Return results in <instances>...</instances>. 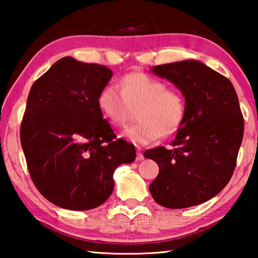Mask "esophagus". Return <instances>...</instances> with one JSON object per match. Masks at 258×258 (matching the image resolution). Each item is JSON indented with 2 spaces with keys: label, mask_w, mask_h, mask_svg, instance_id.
<instances>
[{
  "label": "esophagus",
  "mask_w": 258,
  "mask_h": 258,
  "mask_svg": "<svg viewBox=\"0 0 258 258\" xmlns=\"http://www.w3.org/2000/svg\"><path fill=\"white\" fill-rule=\"evenodd\" d=\"M145 159V156H143V154L141 152V149H140V148H138V150H137V160H143Z\"/></svg>",
  "instance_id": "34e87169"
}]
</instances>
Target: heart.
<instances>
[{
    "label": "heart",
    "mask_w": 258,
    "mask_h": 258,
    "mask_svg": "<svg viewBox=\"0 0 258 258\" xmlns=\"http://www.w3.org/2000/svg\"><path fill=\"white\" fill-rule=\"evenodd\" d=\"M98 107L107 120L116 127L124 126L137 109L138 123L126 128L123 135L138 146H146L161 135L168 137L180 127L185 115V100L164 81L145 73H130L119 84L109 83L98 94Z\"/></svg>",
    "instance_id": "heart-1"
}]
</instances>
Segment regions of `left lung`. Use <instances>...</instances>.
Masks as SVG:
<instances>
[{
	"instance_id": "1",
	"label": "left lung",
	"mask_w": 258,
	"mask_h": 258,
	"mask_svg": "<svg viewBox=\"0 0 258 258\" xmlns=\"http://www.w3.org/2000/svg\"><path fill=\"white\" fill-rule=\"evenodd\" d=\"M152 72L181 90L185 115L172 149L145 152L159 166L151 196L167 208L200 205L224 189L237 165L244 126L237 92L225 76L196 60L159 64Z\"/></svg>"
}]
</instances>
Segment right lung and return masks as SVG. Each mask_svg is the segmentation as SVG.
I'll list each match as a JSON object with an SVG mask.
<instances>
[{
	"mask_svg": "<svg viewBox=\"0 0 258 258\" xmlns=\"http://www.w3.org/2000/svg\"><path fill=\"white\" fill-rule=\"evenodd\" d=\"M112 72L72 56L56 61L34 82L20 126L30 178L55 206L87 211L113 190V171L135 160V148L116 140L98 107Z\"/></svg>",
	"mask_w": 258,
	"mask_h": 258,
	"instance_id": "add662e5",
	"label": "right lung"
}]
</instances>
